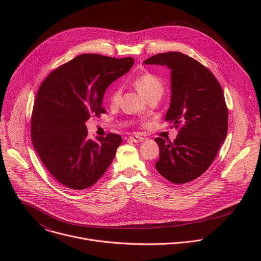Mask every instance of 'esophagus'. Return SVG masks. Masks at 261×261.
Masks as SVG:
<instances>
[{
  "instance_id": "1",
  "label": "esophagus",
  "mask_w": 261,
  "mask_h": 261,
  "mask_svg": "<svg viewBox=\"0 0 261 261\" xmlns=\"http://www.w3.org/2000/svg\"><path fill=\"white\" fill-rule=\"evenodd\" d=\"M129 139L132 140V141H134V142H140V141H142L144 138L141 137V136H138V135H133V136H130Z\"/></svg>"
}]
</instances>
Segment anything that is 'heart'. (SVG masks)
<instances>
[{
  "label": "heart",
  "instance_id": "b5f03b06",
  "mask_svg": "<svg viewBox=\"0 0 261 261\" xmlns=\"http://www.w3.org/2000/svg\"><path fill=\"white\" fill-rule=\"evenodd\" d=\"M134 86L138 90V92L148 99L150 97L153 96H161L164 92V84L162 80L156 75L154 73L146 72L141 74V75L137 76L133 81ZM122 96V87L121 86H116L113 88L109 95V101L113 105H117Z\"/></svg>",
  "mask_w": 261,
  "mask_h": 261
}]
</instances>
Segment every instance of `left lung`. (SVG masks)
I'll return each instance as SVG.
<instances>
[{"label":"left lung","mask_w":261,"mask_h":261,"mask_svg":"<svg viewBox=\"0 0 261 261\" xmlns=\"http://www.w3.org/2000/svg\"><path fill=\"white\" fill-rule=\"evenodd\" d=\"M171 70V102L165 120L178 129L173 141L155 138L160 156L157 171L173 184L200 176L215 160L228 130V109L221 85L198 61L178 51L144 61Z\"/></svg>","instance_id":"left-lung-1"}]
</instances>
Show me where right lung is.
<instances>
[{
  "instance_id": "obj_1",
  "label": "right lung",
  "mask_w": 261,
  "mask_h": 261,
  "mask_svg": "<svg viewBox=\"0 0 261 261\" xmlns=\"http://www.w3.org/2000/svg\"><path fill=\"white\" fill-rule=\"evenodd\" d=\"M133 63L131 57L81 55L50 72L39 87L31 118L32 142L46 169L66 187H91L113 162L121 135L108 133L94 141L85 123L106 113V89Z\"/></svg>"
}]
</instances>
